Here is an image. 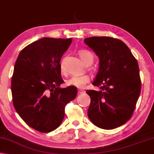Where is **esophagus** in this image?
Masks as SVG:
<instances>
[{
  "mask_svg": "<svg viewBox=\"0 0 154 154\" xmlns=\"http://www.w3.org/2000/svg\"><path fill=\"white\" fill-rule=\"evenodd\" d=\"M85 91H82V90H78V94H83V93H85Z\"/></svg>",
  "mask_w": 154,
  "mask_h": 154,
  "instance_id": "1",
  "label": "esophagus"
}]
</instances>
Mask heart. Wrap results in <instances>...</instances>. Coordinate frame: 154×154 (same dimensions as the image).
<instances>
[{"mask_svg": "<svg viewBox=\"0 0 154 154\" xmlns=\"http://www.w3.org/2000/svg\"><path fill=\"white\" fill-rule=\"evenodd\" d=\"M79 56L86 66L91 65L94 61V56L91 51L88 50H80L78 51ZM61 70L64 72L62 66H61ZM91 78L87 74L82 76H72L66 80V85L76 86L78 88H82L87 83L90 82Z\"/></svg>", "mask_w": 154, "mask_h": 154, "instance_id": "b5f03b06", "label": "heart"}]
</instances>
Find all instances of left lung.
<instances>
[{
	"mask_svg": "<svg viewBox=\"0 0 154 154\" xmlns=\"http://www.w3.org/2000/svg\"><path fill=\"white\" fill-rule=\"evenodd\" d=\"M99 58V68L92 82L100 91H86L91 97L88 116L99 128L112 129L130 119L141 92L137 60L127 45L109 37L84 40Z\"/></svg>",
	"mask_w": 154,
	"mask_h": 154,
	"instance_id": "obj_1",
	"label": "left lung"
}]
</instances>
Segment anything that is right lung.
<instances>
[{
  "instance_id": "right-lung-1",
  "label": "right lung",
  "mask_w": 154,
  "mask_h": 154,
  "mask_svg": "<svg viewBox=\"0 0 154 154\" xmlns=\"http://www.w3.org/2000/svg\"><path fill=\"white\" fill-rule=\"evenodd\" d=\"M72 38L43 37L23 49L11 80L16 111L31 128L49 133L64 118L65 106L76 97L73 86L62 88L60 60Z\"/></svg>"
}]
</instances>
